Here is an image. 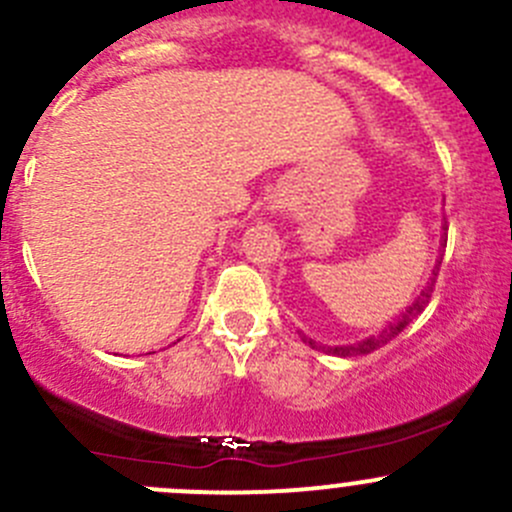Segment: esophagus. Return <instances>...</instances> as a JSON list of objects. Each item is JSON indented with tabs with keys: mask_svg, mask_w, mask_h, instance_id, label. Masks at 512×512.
<instances>
[{
	"mask_svg": "<svg viewBox=\"0 0 512 512\" xmlns=\"http://www.w3.org/2000/svg\"><path fill=\"white\" fill-rule=\"evenodd\" d=\"M283 209V201H273V204H271V211H281Z\"/></svg>",
	"mask_w": 512,
	"mask_h": 512,
	"instance_id": "34e87169",
	"label": "esophagus"
}]
</instances>
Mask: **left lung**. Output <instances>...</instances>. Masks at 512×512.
<instances>
[{"label": "left lung", "instance_id": "1", "mask_svg": "<svg viewBox=\"0 0 512 512\" xmlns=\"http://www.w3.org/2000/svg\"><path fill=\"white\" fill-rule=\"evenodd\" d=\"M445 231H448V226H443V236H440V246H445V241H448V234H445ZM440 261H443V258H438V261H435V268H433V273H430V278H428L426 288H423V291H421V296H418L416 301H413L411 306H408L406 311H403L401 316L396 318V321L388 323V326L383 328V331H378L376 336L363 338V341L353 343V346H318V343L311 341V338H306V336H301V338H303V341H306L311 348H318V351L336 353V356H341V358H346V356H366V353L378 351V348H383V346H386V343H391L393 338H396L398 333H401L403 328H406L408 323L413 321V318H418L423 311H426V306H428V301H430V293H433V288H435V276H438V271H440Z\"/></svg>", "mask_w": 512, "mask_h": 512}]
</instances>
